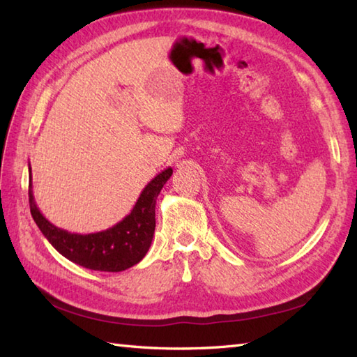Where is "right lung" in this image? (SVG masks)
<instances>
[{
    "instance_id": "add662e5",
    "label": "right lung",
    "mask_w": 357,
    "mask_h": 357,
    "mask_svg": "<svg viewBox=\"0 0 357 357\" xmlns=\"http://www.w3.org/2000/svg\"><path fill=\"white\" fill-rule=\"evenodd\" d=\"M172 173L173 170L169 167L156 174L141 192L133 210L116 225L98 233L78 234L58 229L43 216L35 204L30 172V213L53 248L69 261L89 270L123 271L138 264L149 252L156 225V198Z\"/></svg>"
}]
</instances>
